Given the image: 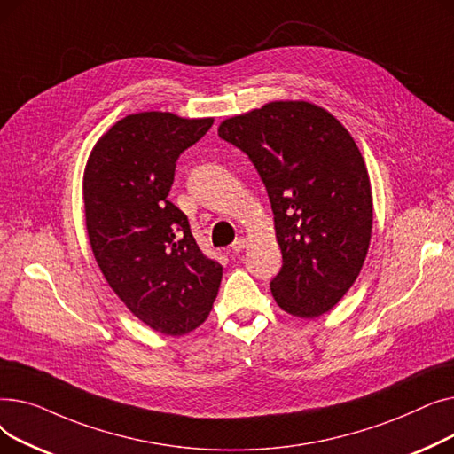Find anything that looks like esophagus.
<instances>
[{
  "label": "esophagus",
  "mask_w": 454,
  "mask_h": 454,
  "mask_svg": "<svg viewBox=\"0 0 454 454\" xmlns=\"http://www.w3.org/2000/svg\"><path fill=\"white\" fill-rule=\"evenodd\" d=\"M247 243H248V239H247V237H237V239L233 241V245H231V250L233 252H243L245 248H247Z\"/></svg>",
  "instance_id": "obj_1"
}]
</instances>
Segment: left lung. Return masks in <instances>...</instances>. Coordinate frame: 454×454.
Here are the masks:
<instances>
[{
	"label": "left lung",
	"instance_id": "1",
	"mask_svg": "<svg viewBox=\"0 0 454 454\" xmlns=\"http://www.w3.org/2000/svg\"><path fill=\"white\" fill-rule=\"evenodd\" d=\"M219 136L267 187L283 255L276 303L300 318L327 313L359 276L372 237V185L351 134L313 103L274 101L224 119Z\"/></svg>",
	"mask_w": 454,
	"mask_h": 454
}]
</instances>
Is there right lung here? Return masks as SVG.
Returning a JSON list of instances; mask_svg holds the SVG:
<instances>
[{"label":"right lung","mask_w":454,"mask_h":454,"mask_svg":"<svg viewBox=\"0 0 454 454\" xmlns=\"http://www.w3.org/2000/svg\"><path fill=\"white\" fill-rule=\"evenodd\" d=\"M211 125V117L130 114L95 143L84 169L95 261L129 311L171 337L207 318L223 279V267L200 252L187 217L167 200L176 160Z\"/></svg>","instance_id":"add662e5"}]
</instances>
